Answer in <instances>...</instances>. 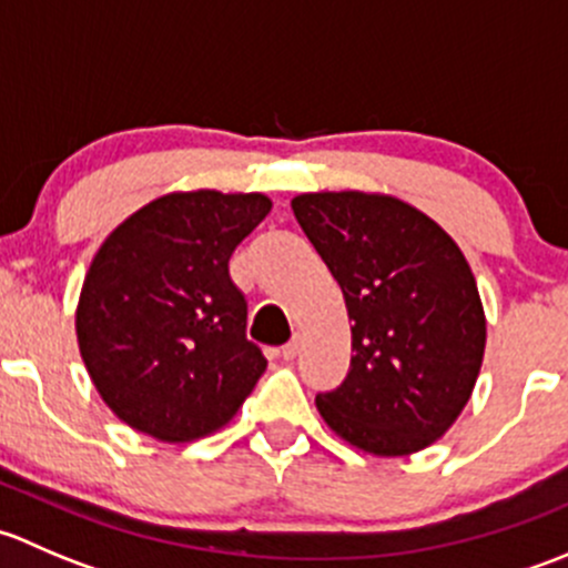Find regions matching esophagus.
Returning a JSON list of instances; mask_svg holds the SVG:
<instances>
[{
	"label": "esophagus",
	"mask_w": 568,
	"mask_h": 568,
	"mask_svg": "<svg viewBox=\"0 0 568 568\" xmlns=\"http://www.w3.org/2000/svg\"><path fill=\"white\" fill-rule=\"evenodd\" d=\"M300 352H302V337L294 335V341H288L283 348H280V357H283L285 363H291V359L300 357Z\"/></svg>",
	"instance_id": "1"
}]
</instances>
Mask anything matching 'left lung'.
<instances>
[{
    "instance_id": "1",
    "label": "left lung",
    "mask_w": 568,
    "mask_h": 568,
    "mask_svg": "<svg viewBox=\"0 0 568 568\" xmlns=\"http://www.w3.org/2000/svg\"><path fill=\"white\" fill-rule=\"evenodd\" d=\"M296 222L337 280L352 368L316 406L374 456H409L456 423L478 382L486 316L459 244L423 211L379 192H307Z\"/></svg>"
}]
</instances>
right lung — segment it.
Here are the masks:
<instances>
[{"label":"right lung","mask_w":568,"mask_h":568,"mask_svg":"<svg viewBox=\"0 0 568 568\" xmlns=\"http://www.w3.org/2000/svg\"><path fill=\"white\" fill-rule=\"evenodd\" d=\"M272 211L261 192L151 200L104 239L77 305L95 390L125 426L181 445L220 432L266 371L227 261Z\"/></svg>","instance_id":"obj_1"}]
</instances>
